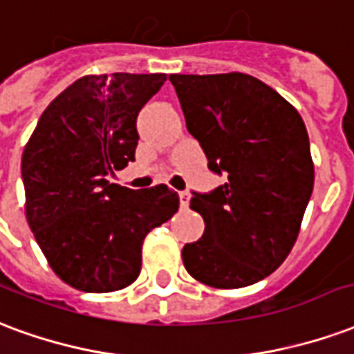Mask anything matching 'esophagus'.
Listing matches in <instances>:
<instances>
[{
    "label": "esophagus",
    "mask_w": 354,
    "mask_h": 354,
    "mask_svg": "<svg viewBox=\"0 0 354 354\" xmlns=\"http://www.w3.org/2000/svg\"><path fill=\"white\" fill-rule=\"evenodd\" d=\"M188 200H190V194H188L187 190H180V192H179L180 207H188Z\"/></svg>",
    "instance_id": "34e87169"
}]
</instances>
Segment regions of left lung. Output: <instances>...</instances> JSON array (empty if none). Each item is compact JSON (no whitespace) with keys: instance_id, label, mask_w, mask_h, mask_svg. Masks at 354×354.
I'll return each instance as SVG.
<instances>
[{"instance_id":"left-lung-1","label":"left lung","mask_w":354,"mask_h":354,"mask_svg":"<svg viewBox=\"0 0 354 354\" xmlns=\"http://www.w3.org/2000/svg\"><path fill=\"white\" fill-rule=\"evenodd\" d=\"M187 130L226 183L192 192L203 236L183 247L187 272L209 286L259 283L292 251L313 192L306 124L268 84L245 73L169 75Z\"/></svg>"}]
</instances>
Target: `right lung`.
<instances>
[{
    "mask_svg": "<svg viewBox=\"0 0 354 354\" xmlns=\"http://www.w3.org/2000/svg\"><path fill=\"white\" fill-rule=\"evenodd\" d=\"M166 79L81 77L46 107L26 145V218L50 268L77 290L131 285L145 236L179 209V196L166 185L131 190L109 183L136 160L139 111Z\"/></svg>",
    "mask_w": 354,
    "mask_h": 354,
    "instance_id": "obj_1",
    "label": "right lung"
}]
</instances>
